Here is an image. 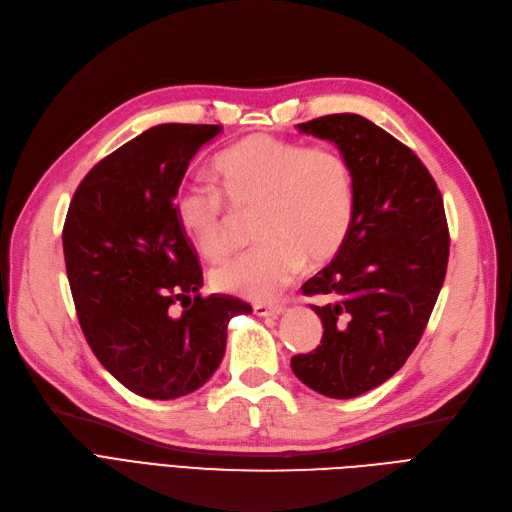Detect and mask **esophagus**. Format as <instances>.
<instances>
[{"mask_svg": "<svg viewBox=\"0 0 512 512\" xmlns=\"http://www.w3.org/2000/svg\"><path fill=\"white\" fill-rule=\"evenodd\" d=\"M253 312L257 316H272V318H276V316H280L282 312H285V306H282V304H257V306H253Z\"/></svg>", "mask_w": 512, "mask_h": 512, "instance_id": "34e87169", "label": "esophagus"}]
</instances>
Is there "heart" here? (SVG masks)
Segmentation results:
<instances>
[{"mask_svg": "<svg viewBox=\"0 0 512 512\" xmlns=\"http://www.w3.org/2000/svg\"><path fill=\"white\" fill-rule=\"evenodd\" d=\"M221 187L183 183L173 213L183 236L208 259L232 251L230 202L255 211L259 246L219 263L211 285L251 301H270L306 266L333 259L354 215V177L344 154L331 145L306 147L274 135H251L223 149L213 162Z\"/></svg>", "mask_w": 512, "mask_h": 512, "instance_id": "obj_1", "label": "heart"}]
</instances>
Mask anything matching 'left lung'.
Here are the masks:
<instances>
[{
    "mask_svg": "<svg viewBox=\"0 0 512 512\" xmlns=\"http://www.w3.org/2000/svg\"><path fill=\"white\" fill-rule=\"evenodd\" d=\"M337 145L354 177L342 249L301 291L325 295L320 346L291 358L293 373L331 399H354L399 371L428 325L449 259L437 183L413 151L356 113L297 124Z\"/></svg>",
    "mask_w": 512,
    "mask_h": 512,
    "instance_id": "obj_1",
    "label": "left lung"
}]
</instances>
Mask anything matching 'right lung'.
I'll return each instance as SVG.
<instances>
[{"mask_svg": "<svg viewBox=\"0 0 512 512\" xmlns=\"http://www.w3.org/2000/svg\"><path fill=\"white\" fill-rule=\"evenodd\" d=\"M221 130H145L92 166L67 211L63 253L86 342L145 399H179L204 386L225 354L227 323L253 312L234 297L200 295L198 253L173 213L189 160ZM177 300L181 315L172 312Z\"/></svg>", "mask_w": 512, "mask_h": 512, "instance_id": "add662e5", "label": "right lung"}]
</instances>
